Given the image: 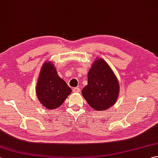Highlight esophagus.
<instances>
[{"mask_svg": "<svg viewBox=\"0 0 158 158\" xmlns=\"http://www.w3.org/2000/svg\"><path fill=\"white\" fill-rule=\"evenodd\" d=\"M73 92H80V89L79 88H74L73 89Z\"/></svg>", "mask_w": 158, "mask_h": 158, "instance_id": "obj_1", "label": "esophagus"}]
</instances>
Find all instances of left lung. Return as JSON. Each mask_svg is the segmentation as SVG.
I'll list each match as a JSON object with an SVG mask.
<instances>
[{"mask_svg": "<svg viewBox=\"0 0 158 158\" xmlns=\"http://www.w3.org/2000/svg\"><path fill=\"white\" fill-rule=\"evenodd\" d=\"M81 93L89 105L95 110H105L115 105L119 93V82L102 58L94 62L88 75V85Z\"/></svg>", "mask_w": 158, "mask_h": 158, "instance_id": "left-lung-1", "label": "left lung"}]
</instances>
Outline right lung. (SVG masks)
<instances>
[{
    "instance_id": "1",
    "label": "right lung",
    "mask_w": 158,
    "mask_h": 158,
    "mask_svg": "<svg viewBox=\"0 0 158 158\" xmlns=\"http://www.w3.org/2000/svg\"><path fill=\"white\" fill-rule=\"evenodd\" d=\"M71 92V88L58 76L53 63L43 64L36 86V95L41 105L48 109L58 108Z\"/></svg>"
}]
</instances>
